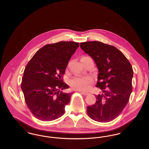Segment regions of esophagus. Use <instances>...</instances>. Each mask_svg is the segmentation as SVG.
I'll return each instance as SVG.
<instances>
[{
    "label": "esophagus",
    "instance_id": "1",
    "mask_svg": "<svg viewBox=\"0 0 149 149\" xmlns=\"http://www.w3.org/2000/svg\"><path fill=\"white\" fill-rule=\"evenodd\" d=\"M80 92L81 93H82L83 95H88V94H89V93L86 92H84V91H80Z\"/></svg>",
    "mask_w": 149,
    "mask_h": 149
}]
</instances>
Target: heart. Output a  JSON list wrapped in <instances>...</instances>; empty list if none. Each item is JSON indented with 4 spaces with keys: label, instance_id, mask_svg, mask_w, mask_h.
<instances>
[{
    "label": "heart",
    "instance_id": "heart-1",
    "mask_svg": "<svg viewBox=\"0 0 149 149\" xmlns=\"http://www.w3.org/2000/svg\"><path fill=\"white\" fill-rule=\"evenodd\" d=\"M92 82V78L91 77H75L70 81V85L75 90L85 91L88 89L89 84Z\"/></svg>",
    "mask_w": 149,
    "mask_h": 149
}]
</instances>
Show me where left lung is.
I'll return each mask as SVG.
<instances>
[{"label":"left lung","instance_id":"1","mask_svg":"<svg viewBox=\"0 0 149 149\" xmlns=\"http://www.w3.org/2000/svg\"><path fill=\"white\" fill-rule=\"evenodd\" d=\"M80 46L97 65L98 75L96 86L103 92L96 95L94 104L87 107L88 115L100 122L113 120L130 99L132 67L123 53L114 46L99 41L81 42Z\"/></svg>","mask_w":149,"mask_h":149}]
</instances>
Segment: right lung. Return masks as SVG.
I'll use <instances>...</instances> for the list:
<instances>
[{"label":"right lung","mask_w":149,"mask_h":149,"mask_svg":"<svg viewBox=\"0 0 149 149\" xmlns=\"http://www.w3.org/2000/svg\"><path fill=\"white\" fill-rule=\"evenodd\" d=\"M79 43L61 41L46 45L36 52L25 68L21 89L29 109L36 118L55 120L65 113L72 93L63 75Z\"/></svg>","instance_id":"right-lung-1"}]
</instances>
